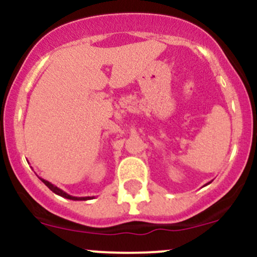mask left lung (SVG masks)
Segmentation results:
<instances>
[{
  "instance_id": "left-lung-1",
  "label": "left lung",
  "mask_w": 257,
  "mask_h": 257,
  "mask_svg": "<svg viewBox=\"0 0 257 257\" xmlns=\"http://www.w3.org/2000/svg\"><path fill=\"white\" fill-rule=\"evenodd\" d=\"M208 184H209V183H208Z\"/></svg>"
}]
</instances>
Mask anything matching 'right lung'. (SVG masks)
<instances>
[{"label":"right lung","mask_w":257,"mask_h":257,"mask_svg":"<svg viewBox=\"0 0 257 257\" xmlns=\"http://www.w3.org/2000/svg\"><path fill=\"white\" fill-rule=\"evenodd\" d=\"M40 179H41V180H42V183L45 184L46 186H48V189H51V190L53 191L54 194H57V195L62 196V198L69 199V200H89V199H93V198H90V196H83V198H77V196H72V195H69V194H67L66 191L62 190V189L57 188L56 185H53V184L49 183V181L45 180V179H42V178H40Z\"/></svg>","instance_id":"1"}]
</instances>
